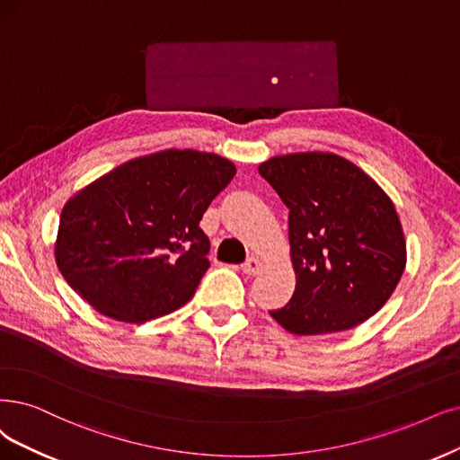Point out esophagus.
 <instances>
[{
  "label": "esophagus",
  "mask_w": 460,
  "mask_h": 460,
  "mask_svg": "<svg viewBox=\"0 0 460 460\" xmlns=\"http://www.w3.org/2000/svg\"><path fill=\"white\" fill-rule=\"evenodd\" d=\"M243 270L246 275L253 277V275H260L263 270V261L260 258H250L244 265H243Z\"/></svg>",
  "instance_id": "1"
}]
</instances>
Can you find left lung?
I'll use <instances>...</instances> for the list:
<instances>
[{
  "label": "left lung",
  "mask_w": 460,
  "mask_h": 460,
  "mask_svg": "<svg viewBox=\"0 0 460 460\" xmlns=\"http://www.w3.org/2000/svg\"><path fill=\"white\" fill-rule=\"evenodd\" d=\"M288 214L296 292L270 311L296 335L350 330L376 314L405 269L394 202L360 166L330 151L288 153L260 164Z\"/></svg>",
  "instance_id": "obj_1"
}]
</instances>
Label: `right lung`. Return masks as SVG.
I'll return each mask as SVG.
<instances>
[{
  "label": "right lung",
  "mask_w": 460,
  "mask_h": 460,
  "mask_svg": "<svg viewBox=\"0 0 460 460\" xmlns=\"http://www.w3.org/2000/svg\"><path fill=\"white\" fill-rule=\"evenodd\" d=\"M234 174L216 153L174 147L119 164L64 204L55 241L62 277L119 322L180 309L210 267L199 221Z\"/></svg>",
  "instance_id": "right-lung-1"
}]
</instances>
